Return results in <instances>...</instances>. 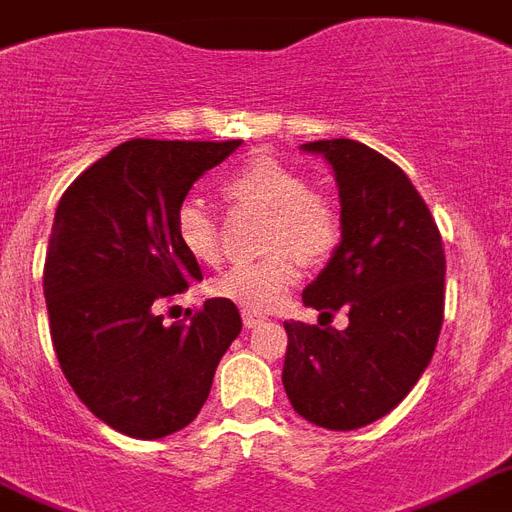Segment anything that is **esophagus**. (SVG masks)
<instances>
[{"label": "esophagus", "instance_id": "34e87169", "mask_svg": "<svg viewBox=\"0 0 512 512\" xmlns=\"http://www.w3.org/2000/svg\"><path fill=\"white\" fill-rule=\"evenodd\" d=\"M241 319H244V325L249 327V330H252V327H260L265 322V314L263 311H255V308H244V311H241Z\"/></svg>", "mask_w": 512, "mask_h": 512}]
</instances>
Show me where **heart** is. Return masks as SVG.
I'll use <instances>...</instances> for the list:
<instances>
[{"label": "heart", "instance_id": "heart-1", "mask_svg": "<svg viewBox=\"0 0 512 512\" xmlns=\"http://www.w3.org/2000/svg\"><path fill=\"white\" fill-rule=\"evenodd\" d=\"M222 193L233 204L268 209L265 247L271 255L239 263L217 276L212 292L244 308H271L295 287L298 257L308 265L325 263L341 241V217L327 195L308 190L298 171L271 155L241 163L222 179ZM177 239L198 263H217L220 228L201 201L187 198L177 209Z\"/></svg>", "mask_w": 512, "mask_h": 512}]
</instances>
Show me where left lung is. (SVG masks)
<instances>
[{
	"mask_svg": "<svg viewBox=\"0 0 512 512\" xmlns=\"http://www.w3.org/2000/svg\"><path fill=\"white\" fill-rule=\"evenodd\" d=\"M333 166L341 241L303 303L319 317L349 311V327L284 322L282 381L292 408L325 429L386 416L427 370L446 298V255L424 198L400 166L354 139L308 142Z\"/></svg>",
	"mask_w": 512,
	"mask_h": 512,
	"instance_id": "left-lung-1",
	"label": "left lung"
}]
</instances>
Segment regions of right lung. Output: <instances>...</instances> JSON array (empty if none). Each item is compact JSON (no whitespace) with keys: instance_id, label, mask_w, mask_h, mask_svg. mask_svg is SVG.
I'll use <instances>...</instances> for the list:
<instances>
[{"instance_id":"1","label":"right lung","mask_w":512,"mask_h":512,"mask_svg":"<svg viewBox=\"0 0 512 512\" xmlns=\"http://www.w3.org/2000/svg\"><path fill=\"white\" fill-rule=\"evenodd\" d=\"M239 144L131 139L58 201L42 276L53 349L93 416L128 438L185 429L241 333L228 298H209L177 325L155 314L158 300L204 279L177 239V209Z\"/></svg>"}]
</instances>
